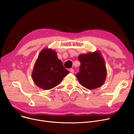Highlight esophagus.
Returning <instances> with one entry per match:
<instances>
[{
	"label": "esophagus",
	"mask_w": 134,
	"mask_h": 134,
	"mask_svg": "<svg viewBox=\"0 0 134 134\" xmlns=\"http://www.w3.org/2000/svg\"><path fill=\"white\" fill-rule=\"evenodd\" d=\"M69 71H70V72H71V73H74V69H73V68H71V69H69Z\"/></svg>",
	"instance_id": "1"
}]
</instances>
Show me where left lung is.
Returning a JSON list of instances; mask_svg holds the SVG:
<instances>
[{
	"label": "left lung",
	"mask_w": 134,
	"mask_h": 134,
	"mask_svg": "<svg viewBox=\"0 0 134 134\" xmlns=\"http://www.w3.org/2000/svg\"><path fill=\"white\" fill-rule=\"evenodd\" d=\"M78 60L81 65L76 76L81 85L89 90L102 86L107 78V68L100 52L80 54Z\"/></svg>",
	"instance_id": "obj_1"
}]
</instances>
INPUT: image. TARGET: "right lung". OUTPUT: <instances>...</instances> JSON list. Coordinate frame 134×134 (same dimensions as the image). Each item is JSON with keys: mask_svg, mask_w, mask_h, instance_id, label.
Here are the masks:
<instances>
[{"mask_svg": "<svg viewBox=\"0 0 134 134\" xmlns=\"http://www.w3.org/2000/svg\"><path fill=\"white\" fill-rule=\"evenodd\" d=\"M68 74L69 72L58 59L56 52L44 48L35 62L32 78L38 87L47 90L58 86Z\"/></svg>", "mask_w": 134, "mask_h": 134, "instance_id": "right-lung-1", "label": "right lung"}]
</instances>
